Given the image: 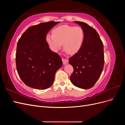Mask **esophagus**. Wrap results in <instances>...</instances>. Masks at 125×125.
Segmentation results:
<instances>
[{"instance_id": "obj_1", "label": "esophagus", "mask_w": 125, "mask_h": 125, "mask_svg": "<svg viewBox=\"0 0 125 125\" xmlns=\"http://www.w3.org/2000/svg\"><path fill=\"white\" fill-rule=\"evenodd\" d=\"M62 62H63V65H66V64L68 63V59L62 58Z\"/></svg>"}]
</instances>
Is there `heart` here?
Returning <instances> with one entry per match:
<instances>
[{
    "label": "heart",
    "instance_id": "b5f03b06",
    "mask_svg": "<svg viewBox=\"0 0 125 125\" xmlns=\"http://www.w3.org/2000/svg\"><path fill=\"white\" fill-rule=\"evenodd\" d=\"M84 32L80 26L62 25L52 31V35L48 34L46 41L52 50L57 52L62 47L69 54H74L80 50L83 44Z\"/></svg>",
    "mask_w": 125,
    "mask_h": 125
}]
</instances>
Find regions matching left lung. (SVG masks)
<instances>
[{"label": "left lung", "mask_w": 125, "mask_h": 125, "mask_svg": "<svg viewBox=\"0 0 125 125\" xmlns=\"http://www.w3.org/2000/svg\"><path fill=\"white\" fill-rule=\"evenodd\" d=\"M84 32V40L81 49L69 59L74 71L70 77L72 83L83 89L94 85L103 69V44L96 30L84 22L74 21Z\"/></svg>", "instance_id": "1"}]
</instances>
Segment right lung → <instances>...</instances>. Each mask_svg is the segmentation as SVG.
<instances>
[{
	"label": "right lung",
	"instance_id": "add662e5",
	"mask_svg": "<svg viewBox=\"0 0 125 125\" xmlns=\"http://www.w3.org/2000/svg\"><path fill=\"white\" fill-rule=\"evenodd\" d=\"M59 23L50 21L30 26L18 42L17 70L22 81L32 88H50L62 65L61 57L50 50L46 39L48 32Z\"/></svg>",
	"mask_w": 125,
	"mask_h": 125
}]
</instances>
